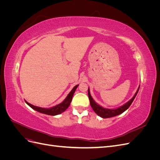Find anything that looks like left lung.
Wrapping results in <instances>:
<instances>
[{"label":"left lung","mask_w":160,"mask_h":160,"mask_svg":"<svg viewBox=\"0 0 160 160\" xmlns=\"http://www.w3.org/2000/svg\"><path fill=\"white\" fill-rule=\"evenodd\" d=\"M139 89V87L138 89L137 90V92L135 93V95L133 97L132 99H131L128 103H126L123 105L121 106L120 108H117L115 109H109L103 108L102 107H101V106L99 105L98 104H97L94 101V100L93 99V98H92V97L91 96L89 89H88V96H89V101H90V105L91 106L92 109H93V111L95 112V113L98 114L99 116H100V117L103 118H112V117H114V116L118 115L121 113H122L125 110H127L129 108V106L131 105V104L132 103L133 101L134 100L135 96L137 95Z\"/></svg>","instance_id":"obj_1"}]
</instances>
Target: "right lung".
<instances>
[{
    "label": "right lung",
    "instance_id": "right-lung-1",
    "mask_svg": "<svg viewBox=\"0 0 160 160\" xmlns=\"http://www.w3.org/2000/svg\"><path fill=\"white\" fill-rule=\"evenodd\" d=\"M77 87H78V85L74 87L73 89L71 90V91L68 94V95L67 96L65 99L62 101V103H61L60 104L57 105H55V106H54V107H52L51 108H49V109L42 108L37 107V106L33 105L29 103H28L26 101H25V102L27 103V104L28 105H29L31 108L36 110L37 111H38V112L45 113L47 115H59V114L63 112V111H65L67 108H68V107L71 102L72 96H73V94L75 93L76 89L77 88Z\"/></svg>",
    "mask_w": 160,
    "mask_h": 160
}]
</instances>
